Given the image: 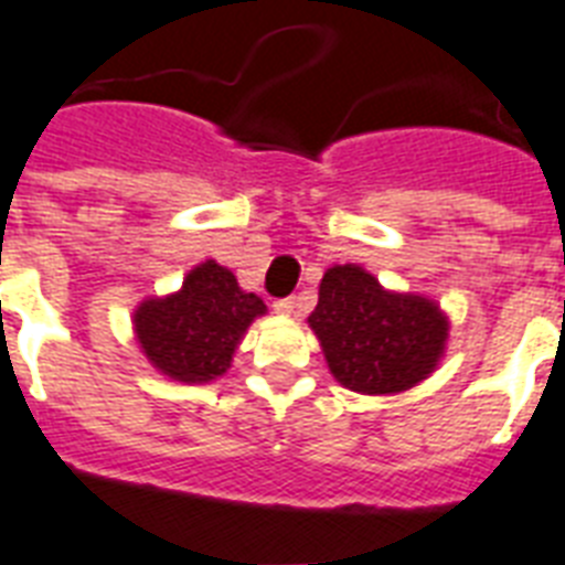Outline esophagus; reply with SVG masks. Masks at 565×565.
Returning <instances> with one entry per match:
<instances>
[{
	"instance_id": "esophagus-1",
	"label": "esophagus",
	"mask_w": 565,
	"mask_h": 565,
	"mask_svg": "<svg viewBox=\"0 0 565 565\" xmlns=\"http://www.w3.org/2000/svg\"><path fill=\"white\" fill-rule=\"evenodd\" d=\"M274 309H277L279 315H295V311L300 309V303H297V297H282V300L274 303Z\"/></svg>"
}]
</instances>
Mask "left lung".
Masks as SVG:
<instances>
[{
	"label": "left lung",
	"instance_id": "obj_1",
	"mask_svg": "<svg viewBox=\"0 0 565 565\" xmlns=\"http://www.w3.org/2000/svg\"><path fill=\"white\" fill-rule=\"evenodd\" d=\"M332 376L359 394H399L444 355V311L417 295H394L359 265H335L320 279L309 315Z\"/></svg>",
	"mask_w": 565,
	"mask_h": 565
}]
</instances>
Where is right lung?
I'll list each match as a JSON object with an SVG mask.
<instances>
[{
	"mask_svg": "<svg viewBox=\"0 0 565 565\" xmlns=\"http://www.w3.org/2000/svg\"><path fill=\"white\" fill-rule=\"evenodd\" d=\"M265 315L256 295L242 291L218 262L198 265L178 295L146 300L134 315L142 353L178 382H212L227 373L250 320Z\"/></svg>",
	"mask_w": 565,
	"mask_h": 565,
	"instance_id": "1",
	"label": "right lung"
}]
</instances>
